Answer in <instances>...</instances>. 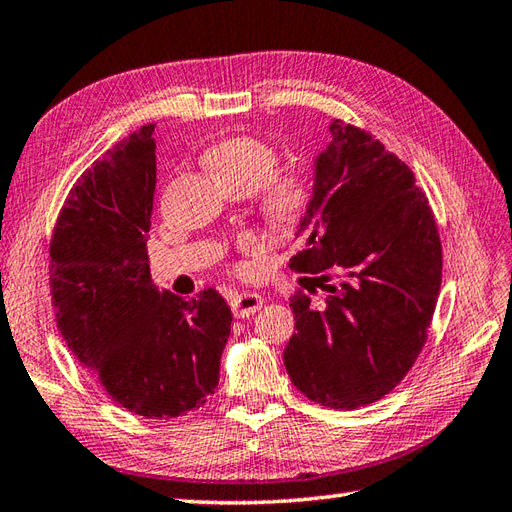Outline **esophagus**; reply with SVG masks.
<instances>
[{"mask_svg":"<svg viewBox=\"0 0 512 512\" xmlns=\"http://www.w3.org/2000/svg\"><path fill=\"white\" fill-rule=\"evenodd\" d=\"M264 306V297L257 293H235L230 297V310H233L235 317H250Z\"/></svg>","mask_w":512,"mask_h":512,"instance_id":"obj_1","label":"esophagus"}]
</instances>
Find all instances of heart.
I'll return each instance as SVG.
<instances>
[{
    "label": "heart",
    "mask_w": 512,
    "mask_h": 512,
    "mask_svg": "<svg viewBox=\"0 0 512 512\" xmlns=\"http://www.w3.org/2000/svg\"><path fill=\"white\" fill-rule=\"evenodd\" d=\"M206 164L226 186L257 188L262 184V208L268 222L293 230L304 224L313 206V182L304 170H282L277 150L259 137L235 135L226 137L206 150ZM257 248L255 239H242V250Z\"/></svg>",
    "instance_id": "1"
}]
</instances>
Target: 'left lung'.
Here are the masks:
<instances>
[{
    "label": "left lung",
    "instance_id": "8db88e82",
    "mask_svg": "<svg viewBox=\"0 0 512 512\" xmlns=\"http://www.w3.org/2000/svg\"><path fill=\"white\" fill-rule=\"evenodd\" d=\"M330 135L297 230L306 246L290 259L326 297L322 306L304 290L290 297L297 333L284 364L310 402L353 410L388 395L422 353L442 286V242L402 159L342 119Z\"/></svg>",
    "mask_w": 512,
    "mask_h": 512
}]
</instances>
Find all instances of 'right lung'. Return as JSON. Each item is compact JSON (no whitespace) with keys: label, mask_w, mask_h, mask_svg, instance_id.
<instances>
[{"label":"right lung","mask_w":512,"mask_h":512,"mask_svg":"<svg viewBox=\"0 0 512 512\" xmlns=\"http://www.w3.org/2000/svg\"><path fill=\"white\" fill-rule=\"evenodd\" d=\"M153 130L130 133L79 177L48 273L59 333L95 382L130 413L173 419L215 393L233 315L213 288L182 299L150 282Z\"/></svg>","instance_id":"1"}]
</instances>
